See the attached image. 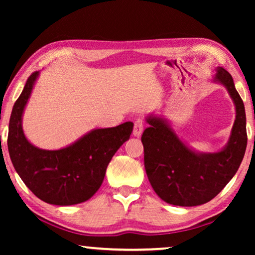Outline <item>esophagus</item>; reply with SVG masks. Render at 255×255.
<instances>
[{"label":"esophagus","mask_w":255,"mask_h":255,"mask_svg":"<svg viewBox=\"0 0 255 255\" xmlns=\"http://www.w3.org/2000/svg\"><path fill=\"white\" fill-rule=\"evenodd\" d=\"M143 130H144V120L141 118L136 119L135 123H133V130H132L133 136L139 137L141 135V132H143Z\"/></svg>","instance_id":"34e87169"}]
</instances>
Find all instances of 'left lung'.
<instances>
[{"instance_id": "1", "label": "left lung", "mask_w": 255, "mask_h": 255, "mask_svg": "<svg viewBox=\"0 0 255 255\" xmlns=\"http://www.w3.org/2000/svg\"><path fill=\"white\" fill-rule=\"evenodd\" d=\"M215 80L226 86L235 103L236 119L226 147L197 154L187 147L162 118L149 117L141 135L144 164L154 191L167 204L199 206L218 195L239 170L248 144L244 103L230 73L217 68Z\"/></svg>"}]
</instances>
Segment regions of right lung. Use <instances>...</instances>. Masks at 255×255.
<instances>
[{
  "label": "right lung",
  "instance_id": "obj_1",
  "mask_svg": "<svg viewBox=\"0 0 255 255\" xmlns=\"http://www.w3.org/2000/svg\"><path fill=\"white\" fill-rule=\"evenodd\" d=\"M38 72L28 77L15 101L8 124L7 148L12 164L24 184L47 204L70 206L84 202L98 191L112 156L132 131L131 122L94 129L68 147L37 148L25 138L21 119Z\"/></svg>",
  "mask_w": 255,
  "mask_h": 255
}]
</instances>
